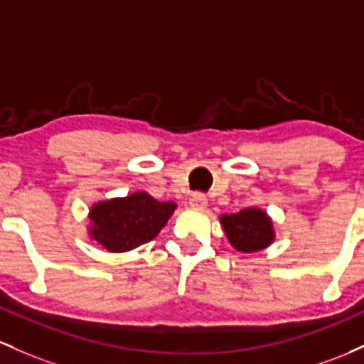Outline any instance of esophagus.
I'll return each instance as SVG.
<instances>
[{
    "mask_svg": "<svg viewBox=\"0 0 364 364\" xmlns=\"http://www.w3.org/2000/svg\"><path fill=\"white\" fill-rule=\"evenodd\" d=\"M189 204H191V208H194V210H203V208H206L208 199H206V196L201 193H194L189 198Z\"/></svg>",
    "mask_w": 364,
    "mask_h": 364,
    "instance_id": "1",
    "label": "esophagus"
}]
</instances>
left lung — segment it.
Here are the masks:
<instances>
[{
  "mask_svg": "<svg viewBox=\"0 0 364 364\" xmlns=\"http://www.w3.org/2000/svg\"><path fill=\"white\" fill-rule=\"evenodd\" d=\"M220 223L228 242L240 252L261 251L275 240L272 218L261 208H244L237 213L222 215Z\"/></svg>",
  "mask_w": 364,
  "mask_h": 364,
  "instance_id": "obj_1",
  "label": "left lung"
}]
</instances>
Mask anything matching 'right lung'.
Listing matches in <instances>:
<instances>
[{
  "instance_id": "right-lung-1",
  "label": "right lung",
  "mask_w": 364,
  "mask_h": 364,
  "mask_svg": "<svg viewBox=\"0 0 364 364\" xmlns=\"http://www.w3.org/2000/svg\"><path fill=\"white\" fill-rule=\"evenodd\" d=\"M177 204L158 201L144 191L92 204L87 234L109 252L132 251L160 234Z\"/></svg>"
}]
</instances>
